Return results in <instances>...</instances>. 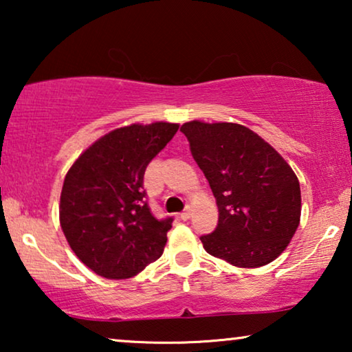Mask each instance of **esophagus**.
Listing matches in <instances>:
<instances>
[{
  "label": "esophagus",
  "mask_w": 352,
  "mask_h": 352,
  "mask_svg": "<svg viewBox=\"0 0 352 352\" xmlns=\"http://www.w3.org/2000/svg\"><path fill=\"white\" fill-rule=\"evenodd\" d=\"M190 214H192V208H190V206H187V208L181 213V219H182V221L190 219Z\"/></svg>",
  "instance_id": "1"
}]
</instances>
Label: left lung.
<instances>
[{
  "instance_id": "8db88e82",
  "label": "left lung",
  "mask_w": 352,
  "mask_h": 352,
  "mask_svg": "<svg viewBox=\"0 0 352 352\" xmlns=\"http://www.w3.org/2000/svg\"><path fill=\"white\" fill-rule=\"evenodd\" d=\"M218 205L206 253L237 267H261L288 247L301 218L300 181L283 157L239 123L192 120L181 126Z\"/></svg>"
}]
</instances>
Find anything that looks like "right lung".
I'll use <instances>...</instances> for the list:
<instances>
[{
    "mask_svg": "<svg viewBox=\"0 0 352 352\" xmlns=\"http://www.w3.org/2000/svg\"><path fill=\"white\" fill-rule=\"evenodd\" d=\"M179 124L133 123L104 134L67 171L59 221L70 248L105 278H129L162 256L171 218L146 201L144 173Z\"/></svg>",
    "mask_w": 352,
    "mask_h": 352,
    "instance_id": "add662e5",
    "label": "right lung"
}]
</instances>
